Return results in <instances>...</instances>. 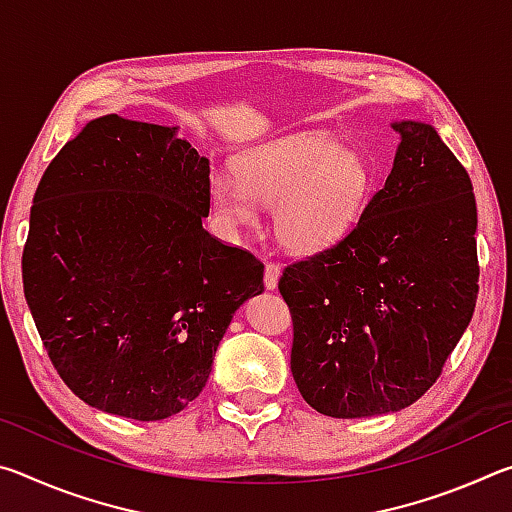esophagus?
<instances>
[{"label":"esophagus","instance_id":"1","mask_svg":"<svg viewBox=\"0 0 512 512\" xmlns=\"http://www.w3.org/2000/svg\"><path fill=\"white\" fill-rule=\"evenodd\" d=\"M280 273H282L280 264L266 262V268H264V284H266L268 291H273V289L277 287V280H280Z\"/></svg>","mask_w":512,"mask_h":512}]
</instances>
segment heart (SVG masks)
I'll return each instance as SVG.
<instances>
[{
  "label": "heart",
  "instance_id": "b5f03b06",
  "mask_svg": "<svg viewBox=\"0 0 512 512\" xmlns=\"http://www.w3.org/2000/svg\"><path fill=\"white\" fill-rule=\"evenodd\" d=\"M237 176L214 173L210 201L225 228L250 225L271 205L277 244L316 253L341 241L366 207L370 169L359 153L323 135H289L239 155Z\"/></svg>",
  "mask_w": 512,
  "mask_h": 512
}]
</instances>
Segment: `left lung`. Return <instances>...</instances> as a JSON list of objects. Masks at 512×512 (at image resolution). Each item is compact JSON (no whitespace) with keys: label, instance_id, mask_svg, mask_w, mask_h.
Wrapping results in <instances>:
<instances>
[{"label":"left lung","instance_id":"obj_1","mask_svg":"<svg viewBox=\"0 0 512 512\" xmlns=\"http://www.w3.org/2000/svg\"><path fill=\"white\" fill-rule=\"evenodd\" d=\"M384 189L334 246L282 271L291 372L332 418L393 413L429 391L479 293L472 180L436 128L397 121Z\"/></svg>","mask_w":512,"mask_h":512}]
</instances>
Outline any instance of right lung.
I'll return each instance as SVG.
<instances>
[{"instance_id": "right-lung-1", "label": "right lung", "mask_w": 512, "mask_h": 512, "mask_svg": "<svg viewBox=\"0 0 512 512\" xmlns=\"http://www.w3.org/2000/svg\"><path fill=\"white\" fill-rule=\"evenodd\" d=\"M210 160L178 128L106 115L49 162L24 298L60 379L94 409L162 420L203 391L264 264L203 228Z\"/></svg>"}]
</instances>
